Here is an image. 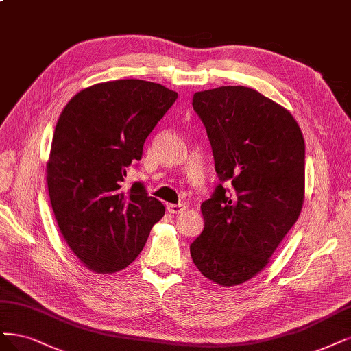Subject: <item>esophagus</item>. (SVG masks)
<instances>
[{
  "label": "esophagus",
  "instance_id": "1",
  "mask_svg": "<svg viewBox=\"0 0 351 351\" xmlns=\"http://www.w3.org/2000/svg\"><path fill=\"white\" fill-rule=\"evenodd\" d=\"M167 209H168V212L173 213V215H178V213H183L186 210V206H184V204H180V203L178 204L168 203Z\"/></svg>",
  "mask_w": 351,
  "mask_h": 351
}]
</instances>
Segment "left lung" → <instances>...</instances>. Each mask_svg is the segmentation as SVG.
I'll return each mask as SVG.
<instances>
[{
    "mask_svg": "<svg viewBox=\"0 0 351 351\" xmlns=\"http://www.w3.org/2000/svg\"><path fill=\"white\" fill-rule=\"evenodd\" d=\"M193 108L206 128L221 183L202 203L204 228L190 254L206 279L241 285L267 265L300 215L304 136L285 107L248 87L199 91Z\"/></svg>",
    "mask_w": 351,
    "mask_h": 351,
    "instance_id": "8db88e82",
    "label": "left lung"
}]
</instances>
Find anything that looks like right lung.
Segmentation results:
<instances>
[{
	"label": "right lung",
	"instance_id": "obj_1",
	"mask_svg": "<svg viewBox=\"0 0 351 351\" xmlns=\"http://www.w3.org/2000/svg\"><path fill=\"white\" fill-rule=\"evenodd\" d=\"M177 97L161 84L116 80L84 88L59 116L46 167L51 204L68 247L95 273L126 269L165 213L141 181L122 186Z\"/></svg>",
	"mask_w": 351,
	"mask_h": 351
}]
</instances>
